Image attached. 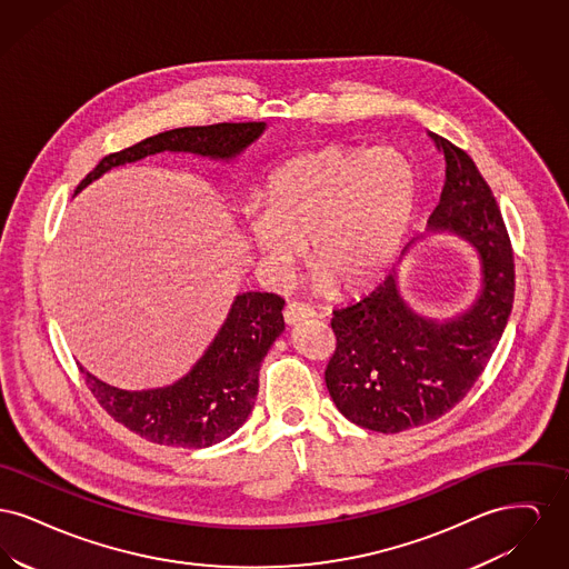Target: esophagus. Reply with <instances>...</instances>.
I'll list each match as a JSON object with an SVG mask.
<instances>
[{
	"label": "esophagus",
	"mask_w": 569,
	"mask_h": 569,
	"mask_svg": "<svg viewBox=\"0 0 569 569\" xmlns=\"http://www.w3.org/2000/svg\"><path fill=\"white\" fill-rule=\"evenodd\" d=\"M313 316H316L313 309L302 305V302H288L286 309H283V320L288 326L297 325L300 320H307V318H313Z\"/></svg>",
	"instance_id": "34e87169"
}]
</instances>
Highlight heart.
Masks as SVG:
<instances>
[{"label": "heart", "instance_id": "obj_1", "mask_svg": "<svg viewBox=\"0 0 569 569\" xmlns=\"http://www.w3.org/2000/svg\"><path fill=\"white\" fill-rule=\"evenodd\" d=\"M418 196V170L403 151L328 144L272 170L264 211L244 213V237L277 277L292 269L305 243L320 290L358 295L392 269Z\"/></svg>", "mask_w": 569, "mask_h": 569}]
</instances>
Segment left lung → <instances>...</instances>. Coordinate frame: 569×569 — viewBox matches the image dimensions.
Returning <instances> with one entry per match:
<instances>
[{"label":"left lung","instance_id":"obj_1","mask_svg":"<svg viewBox=\"0 0 569 569\" xmlns=\"http://www.w3.org/2000/svg\"><path fill=\"white\" fill-rule=\"evenodd\" d=\"M446 158V186L429 232H450L480 260V290L455 318L418 313L390 272L371 295L332 311L337 350L326 388L353 425L401 433L429 425L459 403L495 352L515 302V256L497 200L473 160L429 132Z\"/></svg>","mask_w":569,"mask_h":569}]
</instances>
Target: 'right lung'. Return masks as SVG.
Here are the masks:
<instances>
[{
    "label": "right lung",
    "mask_w": 569,
    "mask_h": 569,
    "mask_svg": "<svg viewBox=\"0 0 569 569\" xmlns=\"http://www.w3.org/2000/svg\"><path fill=\"white\" fill-rule=\"evenodd\" d=\"M267 123H216L177 128L144 138L130 149L107 156L74 191L84 190L117 166L172 151L217 162H232L264 134ZM286 300L269 292L234 297L216 339L183 378L163 388L123 390L81 373L98 403L136 435L177 448H209L239 431L258 397V373L274 339L283 332Z\"/></svg>",
    "instance_id": "right-lung-1"
}]
</instances>
